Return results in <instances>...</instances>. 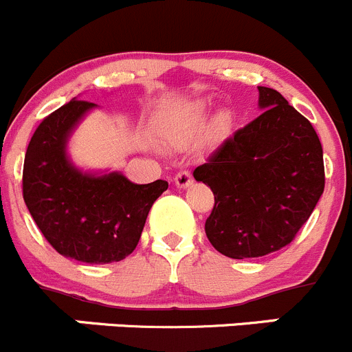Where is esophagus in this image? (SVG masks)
I'll return each instance as SVG.
<instances>
[{
  "label": "esophagus",
  "mask_w": 352,
  "mask_h": 352,
  "mask_svg": "<svg viewBox=\"0 0 352 352\" xmlns=\"http://www.w3.org/2000/svg\"><path fill=\"white\" fill-rule=\"evenodd\" d=\"M175 186L179 189H187L189 186H192V175H190L189 170H180L175 175Z\"/></svg>",
  "instance_id": "obj_1"
}]
</instances>
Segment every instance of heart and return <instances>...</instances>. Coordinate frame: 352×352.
Wrapping results in <instances>:
<instances>
[{"label": "heart", "instance_id": "b5f03b06", "mask_svg": "<svg viewBox=\"0 0 352 352\" xmlns=\"http://www.w3.org/2000/svg\"><path fill=\"white\" fill-rule=\"evenodd\" d=\"M204 120H206V107L203 101H190L182 104L173 115L168 125L170 134L179 141H187L203 127Z\"/></svg>", "mask_w": 352, "mask_h": 352}]
</instances>
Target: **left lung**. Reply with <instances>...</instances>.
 Segmentation results:
<instances>
[{"label": "left lung", "instance_id": "1", "mask_svg": "<svg viewBox=\"0 0 352 352\" xmlns=\"http://www.w3.org/2000/svg\"><path fill=\"white\" fill-rule=\"evenodd\" d=\"M261 115L194 170L214 206L204 230L234 259L259 258L294 241L325 187L323 149L315 129L278 91L258 87Z\"/></svg>", "mask_w": 352, "mask_h": 352}]
</instances>
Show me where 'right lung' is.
I'll return each instance as SVG.
<instances>
[{
    "mask_svg": "<svg viewBox=\"0 0 352 352\" xmlns=\"http://www.w3.org/2000/svg\"><path fill=\"white\" fill-rule=\"evenodd\" d=\"M96 107L74 98L41 122L25 153L22 190L34 221L60 254L103 265L134 251L168 182L134 184L120 172H82L70 162L68 138Z\"/></svg>",
    "mask_w": 352,
    "mask_h": 352,
    "instance_id": "add662e5",
    "label": "right lung"
}]
</instances>
